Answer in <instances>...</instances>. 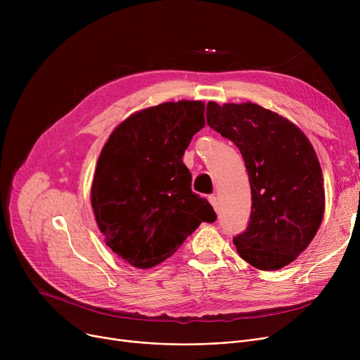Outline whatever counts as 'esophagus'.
I'll return each mask as SVG.
<instances>
[{
  "label": "esophagus",
  "mask_w": 360,
  "mask_h": 360,
  "mask_svg": "<svg viewBox=\"0 0 360 360\" xmlns=\"http://www.w3.org/2000/svg\"><path fill=\"white\" fill-rule=\"evenodd\" d=\"M209 201H210V204L213 205L214 212L219 213V200H217V197H216V195H210V197H209Z\"/></svg>",
  "instance_id": "1"
}]
</instances>
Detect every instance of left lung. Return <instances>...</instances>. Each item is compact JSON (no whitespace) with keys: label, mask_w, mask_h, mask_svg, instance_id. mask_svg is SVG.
<instances>
[{"label":"left lung","mask_w":360,"mask_h":360,"mask_svg":"<svg viewBox=\"0 0 360 360\" xmlns=\"http://www.w3.org/2000/svg\"><path fill=\"white\" fill-rule=\"evenodd\" d=\"M207 124L236 144L252 197L247 231L233 238L242 259L271 271L293 262L315 238L326 210L315 150L297 125L259 105L207 103Z\"/></svg>","instance_id":"obj_1"}]
</instances>
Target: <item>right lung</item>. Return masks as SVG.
<instances>
[{
	"instance_id": "add662e5",
	"label": "right lung",
	"mask_w": 360,
	"mask_h": 360,
	"mask_svg": "<svg viewBox=\"0 0 360 360\" xmlns=\"http://www.w3.org/2000/svg\"><path fill=\"white\" fill-rule=\"evenodd\" d=\"M201 101L134 112L112 131L98 159L90 202L108 247L137 269L169 258L216 213L191 190L182 156L204 125Z\"/></svg>"
}]
</instances>
